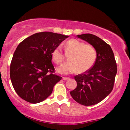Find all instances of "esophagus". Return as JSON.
I'll list each match as a JSON object with an SVG mask.
<instances>
[{"label": "esophagus", "instance_id": "obj_1", "mask_svg": "<svg viewBox=\"0 0 130 130\" xmlns=\"http://www.w3.org/2000/svg\"><path fill=\"white\" fill-rule=\"evenodd\" d=\"M62 79H63L64 80H67L69 79L70 78H69V77H62Z\"/></svg>", "mask_w": 130, "mask_h": 130}]
</instances>
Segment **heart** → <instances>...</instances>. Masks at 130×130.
I'll return each instance as SVG.
<instances>
[{"instance_id":"obj_1","label":"heart","mask_w":130,"mask_h":130,"mask_svg":"<svg viewBox=\"0 0 130 130\" xmlns=\"http://www.w3.org/2000/svg\"><path fill=\"white\" fill-rule=\"evenodd\" d=\"M65 52L71 53L68 57L69 60L56 68L57 72L62 74H69L76 72L87 71L95 63L97 53L92 46L88 45L76 39L68 40L65 43ZM52 58L56 63H60L65 59L62 47L58 46L52 52Z\"/></svg>"}]
</instances>
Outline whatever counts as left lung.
I'll return each instance as SVG.
<instances>
[{"label":"left lung","instance_id":"8db88e82","mask_svg":"<svg viewBox=\"0 0 130 130\" xmlns=\"http://www.w3.org/2000/svg\"><path fill=\"white\" fill-rule=\"evenodd\" d=\"M96 50V59L93 66L85 73L74 76L77 87L70 92L76 102L84 106L96 104L111 92L117 74V64L111 46L96 35H77Z\"/></svg>","mask_w":130,"mask_h":130}]
</instances>
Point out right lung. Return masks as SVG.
<instances>
[{"mask_svg":"<svg viewBox=\"0 0 130 130\" xmlns=\"http://www.w3.org/2000/svg\"><path fill=\"white\" fill-rule=\"evenodd\" d=\"M68 36L50 32L37 33L16 47L10 64V79L14 90L30 103H38L52 93L62 79L56 75L52 52Z\"/></svg>","mask_w":130,"mask_h":130,"instance_id":"right-lung-1","label":"right lung"}]
</instances>
